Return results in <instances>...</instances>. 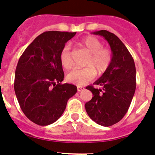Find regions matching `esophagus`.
Instances as JSON below:
<instances>
[{"label": "esophagus", "instance_id": "1", "mask_svg": "<svg viewBox=\"0 0 155 155\" xmlns=\"http://www.w3.org/2000/svg\"><path fill=\"white\" fill-rule=\"evenodd\" d=\"M83 90H84V87H81V86H78V91H82Z\"/></svg>", "mask_w": 155, "mask_h": 155}]
</instances>
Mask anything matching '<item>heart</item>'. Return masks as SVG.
I'll return each mask as SVG.
<instances>
[{
    "label": "heart",
    "instance_id": "obj_1",
    "mask_svg": "<svg viewBox=\"0 0 155 155\" xmlns=\"http://www.w3.org/2000/svg\"><path fill=\"white\" fill-rule=\"evenodd\" d=\"M78 44L89 53V57L85 64L87 68L73 70L68 74L67 80L78 86H81L93 80L96 71L98 74H101L107 71L113 61V54L109 49L102 47V42L99 39L91 35L82 39ZM60 59L66 70L73 68V59L69 45H66L63 48Z\"/></svg>",
    "mask_w": 155,
    "mask_h": 155
}]
</instances>
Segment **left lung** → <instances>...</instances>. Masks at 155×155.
Returning <instances> with one entry per match:
<instances>
[{
  "mask_svg": "<svg viewBox=\"0 0 155 155\" xmlns=\"http://www.w3.org/2000/svg\"><path fill=\"white\" fill-rule=\"evenodd\" d=\"M109 42L113 52V61L109 68L94 84L86 88L92 92L85 109L90 118L103 127L117 124L124 118L136 89V68L130 53L115 34L106 30L94 31Z\"/></svg>",
  "mask_w": 155,
  "mask_h": 155,
  "instance_id": "8db88e82",
  "label": "left lung"
}]
</instances>
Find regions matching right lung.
<instances>
[{
	"instance_id": "right-lung-1",
	"label": "right lung",
	"mask_w": 155,
	"mask_h": 155,
	"mask_svg": "<svg viewBox=\"0 0 155 155\" xmlns=\"http://www.w3.org/2000/svg\"><path fill=\"white\" fill-rule=\"evenodd\" d=\"M76 32L49 31L38 35L20 57L14 87L19 105L28 120L39 126L57 121L78 88L61 84L64 73L60 55Z\"/></svg>"
}]
</instances>
